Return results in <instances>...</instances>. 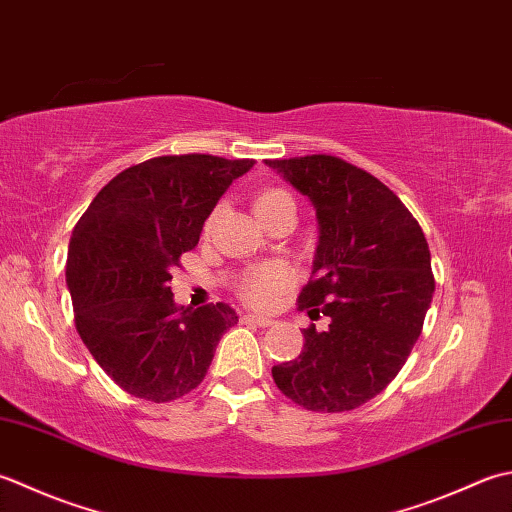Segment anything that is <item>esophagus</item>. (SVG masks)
<instances>
[{
    "instance_id": "obj_1",
    "label": "esophagus",
    "mask_w": 512,
    "mask_h": 512,
    "mask_svg": "<svg viewBox=\"0 0 512 512\" xmlns=\"http://www.w3.org/2000/svg\"><path fill=\"white\" fill-rule=\"evenodd\" d=\"M247 325H258V327H271L274 325V320L267 318V316H254V314H247L241 318Z\"/></svg>"
}]
</instances>
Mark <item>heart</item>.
Here are the masks:
<instances>
[{
	"label": "heart",
	"instance_id": "1",
	"mask_svg": "<svg viewBox=\"0 0 512 512\" xmlns=\"http://www.w3.org/2000/svg\"><path fill=\"white\" fill-rule=\"evenodd\" d=\"M280 203H294L291 196L285 190H278V187H269L263 190L254 201L256 212L271 210ZM291 283V274L285 265H263L256 267L254 271L241 280V296L254 307H269L274 305L276 298L283 294V291Z\"/></svg>",
	"mask_w": 512,
	"mask_h": 512
}]
</instances>
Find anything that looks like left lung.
<instances>
[{
  "label": "left lung",
  "instance_id": "8db88e82",
  "mask_svg": "<svg viewBox=\"0 0 512 512\" xmlns=\"http://www.w3.org/2000/svg\"><path fill=\"white\" fill-rule=\"evenodd\" d=\"M316 210L318 247L298 309L327 316L305 349L271 369L307 411L358 409L389 387L422 333L435 280L420 223L387 185L331 154L265 161Z\"/></svg>",
  "mask_w": 512,
  "mask_h": 512
}]
</instances>
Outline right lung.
I'll return each instance as SVG.
<instances>
[{"mask_svg":"<svg viewBox=\"0 0 512 512\" xmlns=\"http://www.w3.org/2000/svg\"><path fill=\"white\" fill-rule=\"evenodd\" d=\"M254 163L156 156L114 176L72 229L66 283L77 331L134 398L170 402L196 389L218 340L238 322L225 302L179 307L170 280L218 198Z\"/></svg>","mask_w":512,"mask_h":512,"instance_id":"add662e5","label":"right lung"}]
</instances>
